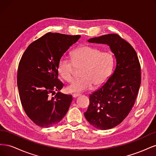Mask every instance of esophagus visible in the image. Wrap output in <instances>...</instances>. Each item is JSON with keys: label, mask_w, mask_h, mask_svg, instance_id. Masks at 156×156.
<instances>
[{"label": "esophagus", "mask_w": 156, "mask_h": 156, "mask_svg": "<svg viewBox=\"0 0 156 156\" xmlns=\"http://www.w3.org/2000/svg\"><path fill=\"white\" fill-rule=\"evenodd\" d=\"M79 96H81V94H73V95H72L73 98H77V97H78Z\"/></svg>", "instance_id": "1"}]
</instances>
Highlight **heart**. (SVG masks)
<instances>
[{
    "mask_svg": "<svg viewBox=\"0 0 156 156\" xmlns=\"http://www.w3.org/2000/svg\"><path fill=\"white\" fill-rule=\"evenodd\" d=\"M71 61L61 58L57 64V72L66 81H70L75 68H81L80 76L66 87L70 93H80L104 84L111 75L115 66L114 56L110 52H101L98 48L83 45L71 53Z\"/></svg>",
    "mask_w": 156,
    "mask_h": 156,
    "instance_id": "b5f03b06",
    "label": "heart"
}]
</instances>
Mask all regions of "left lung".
I'll use <instances>...</instances> for the list:
<instances>
[{"mask_svg": "<svg viewBox=\"0 0 156 156\" xmlns=\"http://www.w3.org/2000/svg\"><path fill=\"white\" fill-rule=\"evenodd\" d=\"M88 41L108 45L116 58L114 72L90 95V104L84 113L94 127L109 129L120 124L134 105L141 81L140 66L134 49L118 34L103 35Z\"/></svg>", "mask_w": 156, "mask_h": 156, "instance_id": "8db88e82", "label": "left lung"}]
</instances>
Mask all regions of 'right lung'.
<instances>
[{
    "label": "right lung",
    "instance_id": "add662e5",
    "mask_svg": "<svg viewBox=\"0 0 156 156\" xmlns=\"http://www.w3.org/2000/svg\"><path fill=\"white\" fill-rule=\"evenodd\" d=\"M80 35L47 33L32 42L19 64L17 82L20 100L27 115L36 125L49 127L66 114L73 98L58 92L63 83L58 79L57 64ZM58 93L51 98L49 94Z\"/></svg>",
    "mask_w": 156,
    "mask_h": 156
}]
</instances>
